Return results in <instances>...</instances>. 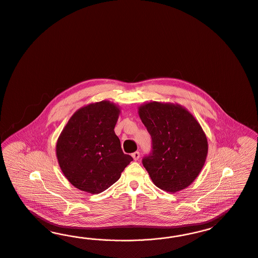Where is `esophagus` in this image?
Segmentation results:
<instances>
[{
    "label": "esophagus",
    "instance_id": "34e87169",
    "mask_svg": "<svg viewBox=\"0 0 258 258\" xmlns=\"http://www.w3.org/2000/svg\"><path fill=\"white\" fill-rule=\"evenodd\" d=\"M132 156L134 157V160H138L140 157V153L139 152H134V154H132Z\"/></svg>",
    "mask_w": 258,
    "mask_h": 258
}]
</instances>
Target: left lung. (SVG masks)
<instances>
[{"instance_id": "obj_1", "label": "left lung", "mask_w": 258, "mask_h": 258, "mask_svg": "<svg viewBox=\"0 0 258 258\" xmlns=\"http://www.w3.org/2000/svg\"><path fill=\"white\" fill-rule=\"evenodd\" d=\"M152 137V151L142 159L153 182L175 193L190 185L202 171L207 139L194 116L178 104L152 102L139 107Z\"/></svg>"}]
</instances>
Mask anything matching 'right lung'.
Masks as SVG:
<instances>
[{"instance_id":"obj_1","label":"right lung","mask_w":258,"mask_h":258,"mask_svg":"<svg viewBox=\"0 0 258 258\" xmlns=\"http://www.w3.org/2000/svg\"><path fill=\"white\" fill-rule=\"evenodd\" d=\"M120 109L107 101L79 109L56 143L58 164L76 188L99 194L115 183L133 161L114 133Z\"/></svg>"}]
</instances>
